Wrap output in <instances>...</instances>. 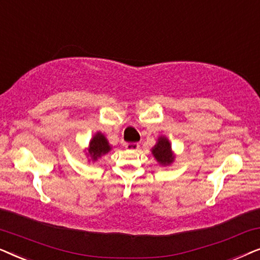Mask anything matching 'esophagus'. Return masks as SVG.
<instances>
[{"mask_svg": "<svg viewBox=\"0 0 260 260\" xmlns=\"http://www.w3.org/2000/svg\"><path fill=\"white\" fill-rule=\"evenodd\" d=\"M124 147H125L126 150L136 151V150H138V149H140V144H138V143H126L125 145H124Z\"/></svg>", "mask_w": 260, "mask_h": 260, "instance_id": "obj_1", "label": "esophagus"}]
</instances>
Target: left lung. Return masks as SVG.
<instances>
[{
    "label": "left lung",
    "instance_id": "left-lung-1",
    "mask_svg": "<svg viewBox=\"0 0 260 260\" xmlns=\"http://www.w3.org/2000/svg\"><path fill=\"white\" fill-rule=\"evenodd\" d=\"M151 154L158 165L162 167L173 165L175 161V154L172 149V143L166 136H159L157 138L156 144L151 148Z\"/></svg>",
    "mask_w": 260,
    "mask_h": 260
}]
</instances>
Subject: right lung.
Wrapping results in <instances>:
<instances>
[{
	"instance_id": "obj_1",
	"label": "right lung",
	"mask_w": 260,
	"mask_h": 260,
	"mask_svg": "<svg viewBox=\"0 0 260 260\" xmlns=\"http://www.w3.org/2000/svg\"><path fill=\"white\" fill-rule=\"evenodd\" d=\"M112 147L110 145L108 138L105 137L104 134H102L101 131H97L93 136H92L88 147L85 149V155L88 159V162H95L98 161V158H101L102 156L108 154L111 151Z\"/></svg>"
}]
</instances>
